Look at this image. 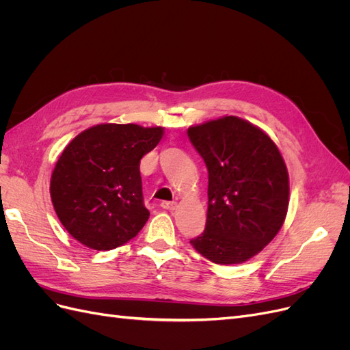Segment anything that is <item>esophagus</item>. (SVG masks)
<instances>
[{
	"label": "esophagus",
	"instance_id": "esophagus-1",
	"mask_svg": "<svg viewBox=\"0 0 350 350\" xmlns=\"http://www.w3.org/2000/svg\"><path fill=\"white\" fill-rule=\"evenodd\" d=\"M161 207L165 208V210H174L176 207V203H175V201H162Z\"/></svg>",
	"mask_w": 350,
	"mask_h": 350
}]
</instances>
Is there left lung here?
<instances>
[{
  "label": "left lung",
  "mask_w": 350,
  "mask_h": 350,
  "mask_svg": "<svg viewBox=\"0 0 350 350\" xmlns=\"http://www.w3.org/2000/svg\"><path fill=\"white\" fill-rule=\"evenodd\" d=\"M208 172L204 232L189 241L216 264H239L278 235L289 206V176L270 137L238 116L189 126Z\"/></svg>",
  "instance_id": "8db88e82"
}]
</instances>
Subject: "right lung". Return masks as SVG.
Wrapping results in <instances>:
<instances>
[{
    "label": "right lung",
    "mask_w": 350,
    "mask_h": 350,
    "mask_svg": "<svg viewBox=\"0 0 350 350\" xmlns=\"http://www.w3.org/2000/svg\"><path fill=\"white\" fill-rule=\"evenodd\" d=\"M162 135V126L99 124L66 147L51 176V198L72 238L108 251L139 234L150 216L144 207L140 161Z\"/></svg>",
    "instance_id": "obj_1"
}]
</instances>
